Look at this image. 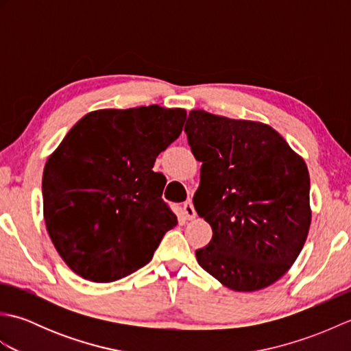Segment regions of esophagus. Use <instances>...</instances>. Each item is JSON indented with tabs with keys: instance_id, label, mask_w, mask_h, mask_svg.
<instances>
[{
	"instance_id": "esophagus-1",
	"label": "esophagus",
	"mask_w": 351,
	"mask_h": 351,
	"mask_svg": "<svg viewBox=\"0 0 351 351\" xmlns=\"http://www.w3.org/2000/svg\"><path fill=\"white\" fill-rule=\"evenodd\" d=\"M184 213H185V217H187L189 220H193V219H196V210H195V206H193V204H191V200H187V202L184 204Z\"/></svg>"
}]
</instances>
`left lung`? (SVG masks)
I'll return each mask as SVG.
<instances>
[{"instance_id": "1", "label": "left lung", "mask_w": 351, "mask_h": 351, "mask_svg": "<svg viewBox=\"0 0 351 351\" xmlns=\"http://www.w3.org/2000/svg\"><path fill=\"white\" fill-rule=\"evenodd\" d=\"M185 134L202 161L193 197L213 238L199 265L234 291H258L285 274L311 226L309 171L271 126L190 111Z\"/></svg>"}]
</instances>
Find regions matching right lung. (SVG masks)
Returning <instances> with one entry per match:
<instances>
[{
	"label": "right lung",
	"mask_w": 351,
	"mask_h": 351,
	"mask_svg": "<svg viewBox=\"0 0 351 351\" xmlns=\"http://www.w3.org/2000/svg\"><path fill=\"white\" fill-rule=\"evenodd\" d=\"M187 113L160 106L98 110L72 126L43 169V217L72 271L92 282L122 279L152 259L178 219L162 200L154 162Z\"/></svg>",
	"instance_id": "right-lung-1"
}]
</instances>
